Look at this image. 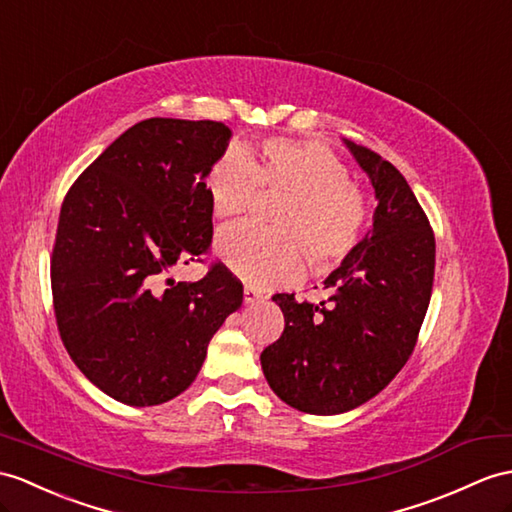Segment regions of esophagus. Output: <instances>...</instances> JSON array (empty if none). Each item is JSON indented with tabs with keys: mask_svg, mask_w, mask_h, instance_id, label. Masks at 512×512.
<instances>
[{
	"mask_svg": "<svg viewBox=\"0 0 512 512\" xmlns=\"http://www.w3.org/2000/svg\"><path fill=\"white\" fill-rule=\"evenodd\" d=\"M243 299H245V304H254V302H258V299H263V293L254 289V286H245Z\"/></svg>",
	"mask_w": 512,
	"mask_h": 512,
	"instance_id": "obj_1",
	"label": "esophagus"
}]
</instances>
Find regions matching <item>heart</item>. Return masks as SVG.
<instances>
[{"mask_svg":"<svg viewBox=\"0 0 512 512\" xmlns=\"http://www.w3.org/2000/svg\"><path fill=\"white\" fill-rule=\"evenodd\" d=\"M258 189L286 193L273 217L278 230L239 223L219 234L217 254L234 276L256 286L295 282L308 258L326 273L354 249L365 219L363 195L326 145L267 139L221 158L206 178L217 219L241 217Z\"/></svg>","mask_w":512,"mask_h":512,"instance_id":"1","label":"heart"}]
</instances>
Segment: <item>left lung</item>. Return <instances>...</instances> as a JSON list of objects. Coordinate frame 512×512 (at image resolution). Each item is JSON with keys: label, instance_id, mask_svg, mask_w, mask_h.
<instances>
[{"label": "left lung", "instance_id": "left-lung-1", "mask_svg": "<svg viewBox=\"0 0 512 512\" xmlns=\"http://www.w3.org/2000/svg\"><path fill=\"white\" fill-rule=\"evenodd\" d=\"M373 186V228L323 280L326 302L273 295L284 332L260 354L282 402L339 415L376 397L415 350L434 280V234L406 178L389 160L343 139Z\"/></svg>", "mask_w": 512, "mask_h": 512}]
</instances>
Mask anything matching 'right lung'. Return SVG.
<instances>
[{"mask_svg": "<svg viewBox=\"0 0 512 512\" xmlns=\"http://www.w3.org/2000/svg\"><path fill=\"white\" fill-rule=\"evenodd\" d=\"M232 130L145 119L112 141L60 208L52 295L60 339L99 391L156 406L191 386L208 343L243 304L221 263L197 282L169 273L213 239L206 178Z\"/></svg>", "mask_w": 512, "mask_h": 512, "instance_id": "right-lung-1", "label": "right lung"}]
</instances>
